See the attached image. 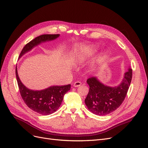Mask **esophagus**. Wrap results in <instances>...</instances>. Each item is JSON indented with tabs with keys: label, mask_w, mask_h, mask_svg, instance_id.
Segmentation results:
<instances>
[{
	"label": "esophagus",
	"mask_w": 148,
	"mask_h": 148,
	"mask_svg": "<svg viewBox=\"0 0 148 148\" xmlns=\"http://www.w3.org/2000/svg\"><path fill=\"white\" fill-rule=\"evenodd\" d=\"M81 85V82L80 81H76L73 83V86L76 87H79Z\"/></svg>",
	"instance_id": "obj_1"
}]
</instances>
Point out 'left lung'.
I'll use <instances>...</instances> for the list:
<instances>
[{
    "label": "left lung",
    "mask_w": 148,
    "mask_h": 148,
    "mask_svg": "<svg viewBox=\"0 0 148 148\" xmlns=\"http://www.w3.org/2000/svg\"><path fill=\"white\" fill-rule=\"evenodd\" d=\"M132 76V70L129 69L121 83L111 87L101 84L95 77L87 80L89 91L85 99L87 108L98 115H106L119 108L125 100Z\"/></svg>",
    "instance_id": "left-lung-1"
}]
</instances>
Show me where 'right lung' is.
Here are the masks:
<instances>
[{
    "mask_svg": "<svg viewBox=\"0 0 148 148\" xmlns=\"http://www.w3.org/2000/svg\"><path fill=\"white\" fill-rule=\"evenodd\" d=\"M60 34H43L33 39L27 43L22 50L19 58L42 42L53 40ZM16 76L19 92L23 101L28 107L39 114L50 115L57 110L61 104L66 94L70 89L71 85L52 86L42 90H32L22 83L16 67Z\"/></svg>",
    "mask_w": 148,
    "mask_h": 148,
    "instance_id": "right-lung-1",
    "label": "right lung"
}]
</instances>
